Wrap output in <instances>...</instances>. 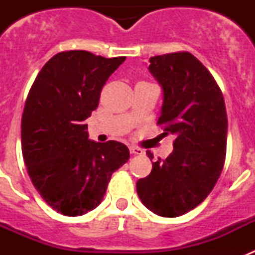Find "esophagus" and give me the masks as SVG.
<instances>
[{"instance_id":"1","label":"esophagus","mask_w":255,"mask_h":255,"mask_svg":"<svg viewBox=\"0 0 255 255\" xmlns=\"http://www.w3.org/2000/svg\"><path fill=\"white\" fill-rule=\"evenodd\" d=\"M129 149H130V153H131V154L140 155V154H143V153H144V150L141 149V148H139V147H135V145H130V147H129Z\"/></svg>"}]
</instances>
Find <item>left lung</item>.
Returning <instances> with one entry per match:
<instances>
[{"label": "left lung", "instance_id": "8db88e82", "mask_svg": "<svg viewBox=\"0 0 255 255\" xmlns=\"http://www.w3.org/2000/svg\"><path fill=\"white\" fill-rule=\"evenodd\" d=\"M163 91L159 125L176 136L167 158L136 182L141 203L162 217H179L215 188L225 163L227 115L222 92L208 69L189 52L149 58ZM148 157L153 158L150 150Z\"/></svg>", "mask_w": 255, "mask_h": 255}]
</instances>
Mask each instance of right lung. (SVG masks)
Wrapping results in <instances>:
<instances>
[{
  "mask_svg": "<svg viewBox=\"0 0 255 255\" xmlns=\"http://www.w3.org/2000/svg\"><path fill=\"white\" fill-rule=\"evenodd\" d=\"M125 57L60 52L42 67L21 117V150L40 197L65 216H82L102 202L112 173L130 158L125 144L88 138L85 120Z\"/></svg>",
  "mask_w": 255,
  "mask_h": 255,
  "instance_id": "1",
  "label": "right lung"
}]
</instances>
